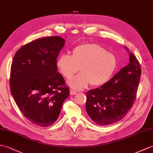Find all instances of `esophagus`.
I'll return each instance as SVG.
<instances>
[{"instance_id":"obj_1","label":"esophagus","mask_w":153,"mask_h":153,"mask_svg":"<svg viewBox=\"0 0 153 153\" xmlns=\"http://www.w3.org/2000/svg\"><path fill=\"white\" fill-rule=\"evenodd\" d=\"M77 93V91L74 90V89H71L70 90V94L71 95H74Z\"/></svg>"}]
</instances>
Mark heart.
<instances>
[{
    "mask_svg": "<svg viewBox=\"0 0 153 153\" xmlns=\"http://www.w3.org/2000/svg\"><path fill=\"white\" fill-rule=\"evenodd\" d=\"M56 68L69 79L79 70L81 72L68 81L70 86L81 89L91 83L101 86L109 80L117 68L115 56L97 44H84L75 48L72 55H62L56 60Z\"/></svg>",
    "mask_w": 153,
    "mask_h": 153,
    "instance_id": "1",
    "label": "heart"
}]
</instances>
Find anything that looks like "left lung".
Returning a JSON list of instances; mask_svg holds the SVG:
<instances>
[{"label":"left lung","instance_id":"obj_1","mask_svg":"<svg viewBox=\"0 0 153 153\" xmlns=\"http://www.w3.org/2000/svg\"><path fill=\"white\" fill-rule=\"evenodd\" d=\"M129 59L128 65L107 83L87 93V113L98 125L108 126L118 122L132 107L141 69L132 53Z\"/></svg>","mask_w":153,"mask_h":153}]
</instances>
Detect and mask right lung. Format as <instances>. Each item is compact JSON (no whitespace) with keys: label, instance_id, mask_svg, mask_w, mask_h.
<instances>
[{"label":"right lung","instance_id":"1","mask_svg":"<svg viewBox=\"0 0 153 153\" xmlns=\"http://www.w3.org/2000/svg\"><path fill=\"white\" fill-rule=\"evenodd\" d=\"M65 42L59 36L38 39L23 45L13 56L10 91L22 114L36 125H52L70 95L56 65Z\"/></svg>","mask_w":153,"mask_h":153}]
</instances>
